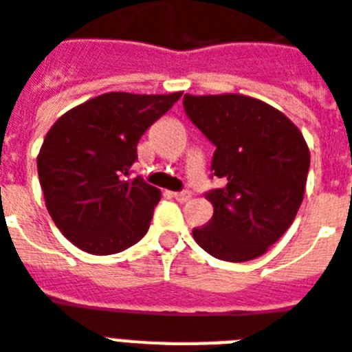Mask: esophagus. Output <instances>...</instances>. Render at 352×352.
I'll return each mask as SVG.
<instances>
[{"mask_svg":"<svg viewBox=\"0 0 352 352\" xmlns=\"http://www.w3.org/2000/svg\"><path fill=\"white\" fill-rule=\"evenodd\" d=\"M173 199L179 202H186L191 199V193L190 191H177V193H173Z\"/></svg>","mask_w":352,"mask_h":352,"instance_id":"obj_1","label":"esophagus"}]
</instances>
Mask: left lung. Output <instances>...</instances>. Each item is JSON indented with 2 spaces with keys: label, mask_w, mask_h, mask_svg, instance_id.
<instances>
[{
  "label": "left lung",
  "mask_w": 352,
  "mask_h": 352,
  "mask_svg": "<svg viewBox=\"0 0 352 352\" xmlns=\"http://www.w3.org/2000/svg\"><path fill=\"white\" fill-rule=\"evenodd\" d=\"M184 110L215 144L210 190L213 217L193 230L202 250L226 262L264 255L289 230L304 201L309 148L298 128L276 108L241 94L190 96Z\"/></svg>",
  "instance_id": "left-lung-1"
}]
</instances>
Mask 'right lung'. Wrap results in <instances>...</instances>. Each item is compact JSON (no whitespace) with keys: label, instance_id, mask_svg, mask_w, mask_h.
Here are the masks:
<instances>
[{"label":"right lung","instance_id":"add662e5","mask_svg":"<svg viewBox=\"0 0 352 352\" xmlns=\"http://www.w3.org/2000/svg\"><path fill=\"white\" fill-rule=\"evenodd\" d=\"M182 94L110 92L63 113L37 155L45 204L68 241L113 255L146 235L161 191L130 179L137 142Z\"/></svg>","mask_w":352,"mask_h":352}]
</instances>
